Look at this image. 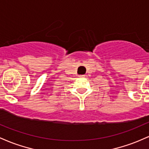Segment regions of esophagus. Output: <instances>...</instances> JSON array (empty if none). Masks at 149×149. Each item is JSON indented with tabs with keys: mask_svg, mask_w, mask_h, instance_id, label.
Returning a JSON list of instances; mask_svg holds the SVG:
<instances>
[{
	"mask_svg": "<svg viewBox=\"0 0 149 149\" xmlns=\"http://www.w3.org/2000/svg\"><path fill=\"white\" fill-rule=\"evenodd\" d=\"M84 75H79V77H84Z\"/></svg>",
	"mask_w": 149,
	"mask_h": 149,
	"instance_id": "esophagus-1",
	"label": "esophagus"
}]
</instances>
